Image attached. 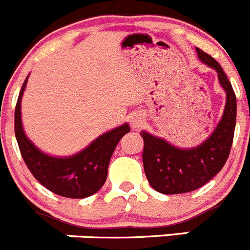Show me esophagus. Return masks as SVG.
Masks as SVG:
<instances>
[{"label":"esophagus","mask_w":250,"mask_h":250,"mask_svg":"<svg viewBox=\"0 0 250 250\" xmlns=\"http://www.w3.org/2000/svg\"><path fill=\"white\" fill-rule=\"evenodd\" d=\"M141 123H142V118H141V117H138L137 114H136V116L132 117L131 125H132V127L134 128V129H137V128H140Z\"/></svg>","instance_id":"34e87169"}]
</instances>
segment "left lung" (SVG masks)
I'll list each match as a JSON object with an SVG mask.
<instances>
[{"label": "left lung", "mask_w": 250, "mask_h": 250, "mask_svg": "<svg viewBox=\"0 0 250 250\" xmlns=\"http://www.w3.org/2000/svg\"><path fill=\"white\" fill-rule=\"evenodd\" d=\"M201 62L214 68L227 93V104L220 123L208 140L190 149L173 147L161 138L142 131V161L149 185L161 194H184L201 188L224 167L233 145L236 122V98L233 86L212 56L197 49Z\"/></svg>", "instance_id": "1"}]
</instances>
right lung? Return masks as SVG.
Masks as SVG:
<instances>
[{
	"instance_id": "right-lung-1",
	"label": "right lung",
	"mask_w": 250,
	"mask_h": 250,
	"mask_svg": "<svg viewBox=\"0 0 250 250\" xmlns=\"http://www.w3.org/2000/svg\"><path fill=\"white\" fill-rule=\"evenodd\" d=\"M27 78L22 84L15 108V136L21 156L32 176L56 195L83 199L95 194L107 180L108 165L119 140L129 132V125L117 127L102 134L90 146L71 157H53L39 151L25 136L21 123V98Z\"/></svg>"
}]
</instances>
